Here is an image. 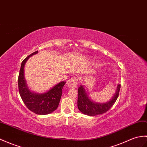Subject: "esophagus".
<instances>
[{
    "instance_id": "34e87169",
    "label": "esophagus",
    "mask_w": 147,
    "mask_h": 147,
    "mask_svg": "<svg viewBox=\"0 0 147 147\" xmlns=\"http://www.w3.org/2000/svg\"><path fill=\"white\" fill-rule=\"evenodd\" d=\"M78 79L76 78H72L67 81V86L70 88H76L78 85Z\"/></svg>"
}]
</instances>
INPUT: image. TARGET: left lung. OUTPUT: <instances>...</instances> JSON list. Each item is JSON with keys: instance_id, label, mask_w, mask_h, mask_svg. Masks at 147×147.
Returning a JSON list of instances; mask_svg holds the SVG:
<instances>
[{"instance_id": "1", "label": "left lung", "mask_w": 147, "mask_h": 147, "mask_svg": "<svg viewBox=\"0 0 147 147\" xmlns=\"http://www.w3.org/2000/svg\"><path fill=\"white\" fill-rule=\"evenodd\" d=\"M121 85L118 84L117 89L114 96L111 100L104 103H95L91 101L88 97L87 92L85 90L83 86L81 85L78 88V107L81 112L83 114L88 116H95L103 114L108 111L113 107L117 101L120 92Z\"/></svg>"}]
</instances>
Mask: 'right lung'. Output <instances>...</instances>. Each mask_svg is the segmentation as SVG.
Wrapping results in <instances>:
<instances>
[{"instance_id":"1","label":"right lung","mask_w":147,"mask_h":147,"mask_svg":"<svg viewBox=\"0 0 147 147\" xmlns=\"http://www.w3.org/2000/svg\"><path fill=\"white\" fill-rule=\"evenodd\" d=\"M38 53L30 54L23 60L20 66L18 78L19 91L22 100L27 108L37 115H47L55 111L63 94V88L65 81L59 83L44 93H36L29 90L24 77V66L29 58Z\"/></svg>"}]
</instances>
